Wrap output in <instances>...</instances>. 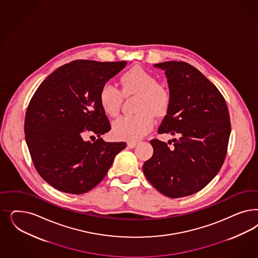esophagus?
Here are the masks:
<instances>
[{
	"instance_id": "34e87169",
	"label": "esophagus",
	"mask_w": 258,
	"mask_h": 258,
	"mask_svg": "<svg viewBox=\"0 0 258 258\" xmlns=\"http://www.w3.org/2000/svg\"><path fill=\"white\" fill-rule=\"evenodd\" d=\"M137 144H138V142H127V146L129 147V148H135L136 146H137Z\"/></svg>"
}]
</instances>
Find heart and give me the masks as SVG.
Masks as SVG:
<instances>
[{"mask_svg":"<svg viewBox=\"0 0 258 258\" xmlns=\"http://www.w3.org/2000/svg\"><path fill=\"white\" fill-rule=\"evenodd\" d=\"M122 93L125 96L138 95L134 116L117 117L112 124L113 135L118 140L138 141L149 133L154 126V116H165L172 103L169 88L158 83V78L140 67H135L121 76ZM122 95L111 84H104L100 92V103L108 116H116Z\"/></svg>","mask_w":258,"mask_h":258,"instance_id":"b5f03b06","label":"heart"}]
</instances>
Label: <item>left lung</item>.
Segmentation results:
<instances>
[{"label": "left lung", "mask_w": 258, "mask_h": 258, "mask_svg": "<svg viewBox=\"0 0 258 258\" xmlns=\"http://www.w3.org/2000/svg\"><path fill=\"white\" fill-rule=\"evenodd\" d=\"M154 67L165 71L172 94L158 132L179 139L172 140V147L152 140L154 153L142 170L158 191L178 199L200 191L219 172L231 134L230 115L223 96L196 67L175 60Z\"/></svg>", "instance_id": "1"}]
</instances>
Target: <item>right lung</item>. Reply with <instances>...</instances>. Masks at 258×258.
<instances>
[{
    "label": "right lung",
    "mask_w": 258,
    "mask_h": 258,
    "mask_svg": "<svg viewBox=\"0 0 258 258\" xmlns=\"http://www.w3.org/2000/svg\"><path fill=\"white\" fill-rule=\"evenodd\" d=\"M126 64L73 60L51 73L35 92L25 114V141L37 172L58 191H90L126 147L125 142L100 138L111 126L100 103L101 87ZM88 132L98 137L96 142L83 140Z\"/></svg>",
    "instance_id": "right-lung-1"
}]
</instances>
